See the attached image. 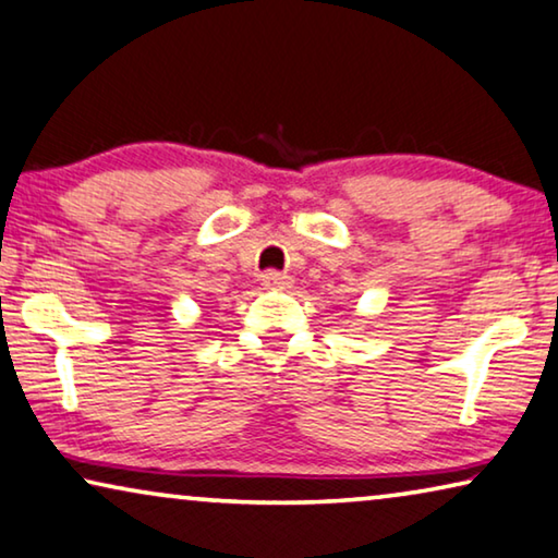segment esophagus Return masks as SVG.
Returning a JSON list of instances; mask_svg holds the SVG:
<instances>
[{"label":"esophagus","mask_w":558,"mask_h":558,"mask_svg":"<svg viewBox=\"0 0 558 558\" xmlns=\"http://www.w3.org/2000/svg\"><path fill=\"white\" fill-rule=\"evenodd\" d=\"M260 280L265 288H288L290 286V276H286V272H278V270L263 272Z\"/></svg>","instance_id":"obj_1"}]
</instances>
